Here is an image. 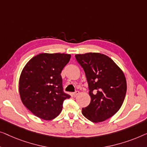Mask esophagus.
<instances>
[{
    "mask_svg": "<svg viewBox=\"0 0 147 147\" xmlns=\"http://www.w3.org/2000/svg\"><path fill=\"white\" fill-rule=\"evenodd\" d=\"M79 93H80L79 91H78V90H76V91H75L74 92H73V94L74 95V96H77L78 94H79Z\"/></svg>",
    "mask_w": 147,
    "mask_h": 147,
    "instance_id": "obj_1",
    "label": "esophagus"
}]
</instances>
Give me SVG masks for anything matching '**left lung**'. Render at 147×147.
I'll use <instances>...</instances> for the list:
<instances>
[{
    "label": "left lung",
    "mask_w": 147,
    "mask_h": 147,
    "mask_svg": "<svg viewBox=\"0 0 147 147\" xmlns=\"http://www.w3.org/2000/svg\"><path fill=\"white\" fill-rule=\"evenodd\" d=\"M75 58L85 73L91 98L89 105L82 108V114L93 123L106 121L119 111L125 100V74L104 54H79Z\"/></svg>",
    "instance_id": "left-lung-1"
}]
</instances>
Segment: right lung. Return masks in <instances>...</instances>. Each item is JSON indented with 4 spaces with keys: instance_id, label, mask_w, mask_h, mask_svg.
I'll use <instances>...</instances> for the list:
<instances>
[{
    "instance_id": "obj_1",
    "label": "right lung",
    "mask_w": 147,
    "mask_h": 147,
    "mask_svg": "<svg viewBox=\"0 0 147 147\" xmlns=\"http://www.w3.org/2000/svg\"><path fill=\"white\" fill-rule=\"evenodd\" d=\"M71 57L65 53H41L24 66L18 82L20 97L36 117L55 119L61 113L64 100L71 97L63 92L61 75Z\"/></svg>"
}]
</instances>
